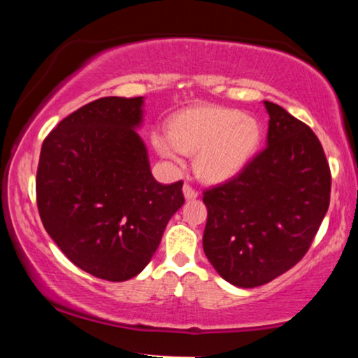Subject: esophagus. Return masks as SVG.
Masks as SVG:
<instances>
[{
    "label": "esophagus",
    "mask_w": 358,
    "mask_h": 358,
    "mask_svg": "<svg viewBox=\"0 0 358 358\" xmlns=\"http://www.w3.org/2000/svg\"><path fill=\"white\" fill-rule=\"evenodd\" d=\"M183 195H185V200H195L196 196H199V193H196L190 185H183Z\"/></svg>",
    "instance_id": "esophagus-1"
}]
</instances>
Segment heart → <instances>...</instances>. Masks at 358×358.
<instances>
[{
    "instance_id": "obj_1",
    "label": "heart",
    "mask_w": 358,
    "mask_h": 358,
    "mask_svg": "<svg viewBox=\"0 0 358 358\" xmlns=\"http://www.w3.org/2000/svg\"><path fill=\"white\" fill-rule=\"evenodd\" d=\"M262 127L241 110L202 106L183 110L170 131H155V150L175 165L183 155H196L195 171L203 182L222 183L239 175L256 155Z\"/></svg>"
}]
</instances>
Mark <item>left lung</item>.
Here are the masks:
<instances>
[{
  "mask_svg": "<svg viewBox=\"0 0 358 358\" xmlns=\"http://www.w3.org/2000/svg\"><path fill=\"white\" fill-rule=\"evenodd\" d=\"M268 146L236 178L203 193V252L225 281L256 287L306 254L330 205L331 176L318 138L274 102Z\"/></svg>",
  "mask_w": 358,
  "mask_h": 358,
  "instance_id": "left-lung-1",
  "label": "left lung"
}]
</instances>
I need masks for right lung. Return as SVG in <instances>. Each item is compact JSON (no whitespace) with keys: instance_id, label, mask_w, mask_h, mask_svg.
<instances>
[{"instance_id":"add662e5","label":"right lung","mask_w":358,"mask_h":358,"mask_svg":"<svg viewBox=\"0 0 358 358\" xmlns=\"http://www.w3.org/2000/svg\"><path fill=\"white\" fill-rule=\"evenodd\" d=\"M143 116L145 97H102L60 121L40 151L45 231L77 268L106 281L138 276L185 203L182 182L151 173L136 131Z\"/></svg>"}]
</instances>
